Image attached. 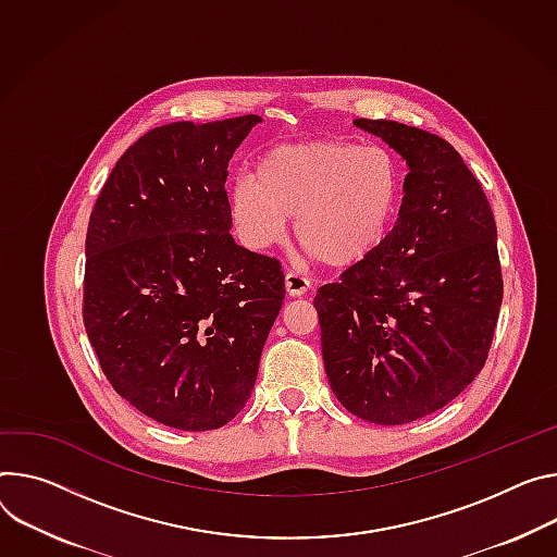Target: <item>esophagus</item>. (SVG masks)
Instances as JSON below:
<instances>
[{"mask_svg":"<svg viewBox=\"0 0 557 557\" xmlns=\"http://www.w3.org/2000/svg\"><path fill=\"white\" fill-rule=\"evenodd\" d=\"M284 284H286V293H288V295H293V297L305 295V293L311 288V280H309V277H305V275L295 273V271H288V273H286Z\"/></svg>","mask_w":557,"mask_h":557,"instance_id":"1","label":"esophagus"}]
</instances>
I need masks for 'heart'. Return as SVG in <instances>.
Returning a JSON list of instances; mask_svg holds the SVG:
<instances>
[{
  "mask_svg": "<svg viewBox=\"0 0 557 557\" xmlns=\"http://www.w3.org/2000/svg\"><path fill=\"white\" fill-rule=\"evenodd\" d=\"M404 171L384 146L348 139L275 146L228 197L237 237L252 250L295 237L326 267L348 269L384 242L399 211Z\"/></svg>",
  "mask_w": 557,
  "mask_h": 557,
  "instance_id": "heart-1",
  "label": "heart"
}]
</instances>
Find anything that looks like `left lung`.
<instances>
[{
  "label": "left lung",
  "mask_w": 557,
  "mask_h": 557,
  "mask_svg": "<svg viewBox=\"0 0 557 557\" xmlns=\"http://www.w3.org/2000/svg\"><path fill=\"white\" fill-rule=\"evenodd\" d=\"M407 160L399 218L339 282L318 288L322 358L342 407L407 424L440 411L482 371L502 269L488 199L446 139L391 120H356Z\"/></svg>",
  "instance_id": "8db88e82"
}]
</instances>
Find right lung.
Wrapping results in <instances>:
<instances>
[{
  "mask_svg": "<svg viewBox=\"0 0 557 557\" xmlns=\"http://www.w3.org/2000/svg\"><path fill=\"white\" fill-rule=\"evenodd\" d=\"M260 115L175 122L111 171L86 233L84 326L111 386L180 431L231 422L282 309L275 258L231 235L228 160Z\"/></svg>",
  "mask_w": 557,
  "mask_h": 557,
  "instance_id": "obj_1",
  "label": "right lung"
}]
</instances>
